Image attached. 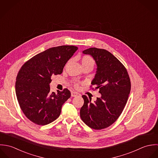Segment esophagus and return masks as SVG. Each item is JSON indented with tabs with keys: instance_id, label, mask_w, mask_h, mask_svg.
<instances>
[{
	"instance_id": "1",
	"label": "esophagus",
	"mask_w": 158,
	"mask_h": 158,
	"mask_svg": "<svg viewBox=\"0 0 158 158\" xmlns=\"http://www.w3.org/2000/svg\"><path fill=\"white\" fill-rule=\"evenodd\" d=\"M71 96L76 97V96H81V94L79 93H77L76 92H71Z\"/></svg>"
}]
</instances>
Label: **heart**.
<instances>
[{"instance_id": "1", "label": "heart", "mask_w": 158, "mask_h": 158, "mask_svg": "<svg viewBox=\"0 0 158 158\" xmlns=\"http://www.w3.org/2000/svg\"><path fill=\"white\" fill-rule=\"evenodd\" d=\"M81 63L82 65L87 64H94L93 59L89 56H84L81 59Z\"/></svg>"}]
</instances>
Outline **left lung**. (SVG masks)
<instances>
[{"label": "left lung", "mask_w": 158, "mask_h": 158, "mask_svg": "<svg viewBox=\"0 0 158 158\" xmlns=\"http://www.w3.org/2000/svg\"><path fill=\"white\" fill-rule=\"evenodd\" d=\"M82 53L91 56L96 64L92 85L99 89L101 97L94 102L82 95L80 110L82 121L91 128L101 129L112 125L121 115L131 91L130 79L125 67L109 51L90 48Z\"/></svg>", "instance_id": "8db88e82"}]
</instances>
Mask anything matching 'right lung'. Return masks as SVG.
<instances>
[{
    "instance_id": "1",
    "label": "right lung",
    "mask_w": 158,
    "mask_h": 158,
    "mask_svg": "<svg viewBox=\"0 0 158 158\" xmlns=\"http://www.w3.org/2000/svg\"><path fill=\"white\" fill-rule=\"evenodd\" d=\"M77 49L74 46L48 49L33 57L19 70L15 84L17 99L24 115L34 123L46 125L60 115L62 105L71 93L66 89L51 93V76L62 73Z\"/></svg>"
}]
</instances>
